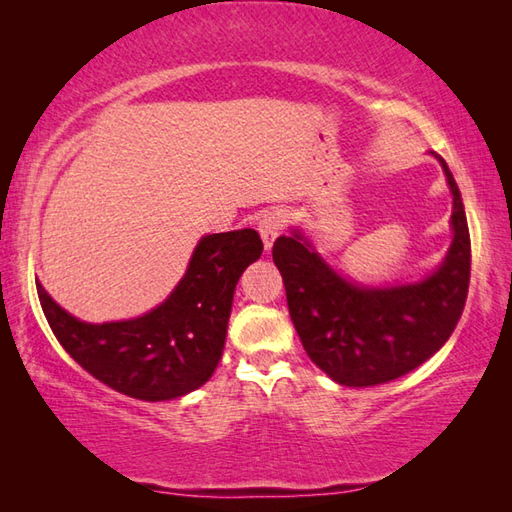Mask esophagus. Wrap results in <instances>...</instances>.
<instances>
[{
    "label": "esophagus",
    "instance_id": "obj_1",
    "mask_svg": "<svg viewBox=\"0 0 512 512\" xmlns=\"http://www.w3.org/2000/svg\"><path fill=\"white\" fill-rule=\"evenodd\" d=\"M284 226H286V213L279 211V209L266 211L262 217H259V220H257V231H259V235H262V239H264L266 250L273 246L275 239L281 235V231H284Z\"/></svg>",
    "mask_w": 512,
    "mask_h": 512
}]
</instances>
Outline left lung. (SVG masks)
Instances as JSON below:
<instances>
[{
  "label": "left lung",
  "mask_w": 512,
  "mask_h": 512,
  "mask_svg": "<svg viewBox=\"0 0 512 512\" xmlns=\"http://www.w3.org/2000/svg\"><path fill=\"white\" fill-rule=\"evenodd\" d=\"M453 193V244L444 264L411 286L361 288L345 281L303 242L277 237L273 259L284 277L290 319L310 361L339 385L369 387L409 374L449 341L471 279V235L460 189Z\"/></svg>",
  "instance_id": "1"
}]
</instances>
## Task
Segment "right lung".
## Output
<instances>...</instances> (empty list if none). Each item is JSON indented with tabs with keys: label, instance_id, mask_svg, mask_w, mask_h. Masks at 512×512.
I'll list each match as a JSON object with an SVG mask.
<instances>
[{
	"label": "right lung",
	"instance_id": "add662e5",
	"mask_svg": "<svg viewBox=\"0 0 512 512\" xmlns=\"http://www.w3.org/2000/svg\"><path fill=\"white\" fill-rule=\"evenodd\" d=\"M262 250L253 228L202 237L169 299L129 321L83 323L41 284L37 295L57 341L85 372L125 396L171 400L202 387L215 372L235 286Z\"/></svg>",
	"mask_w": 512,
	"mask_h": 512
}]
</instances>
